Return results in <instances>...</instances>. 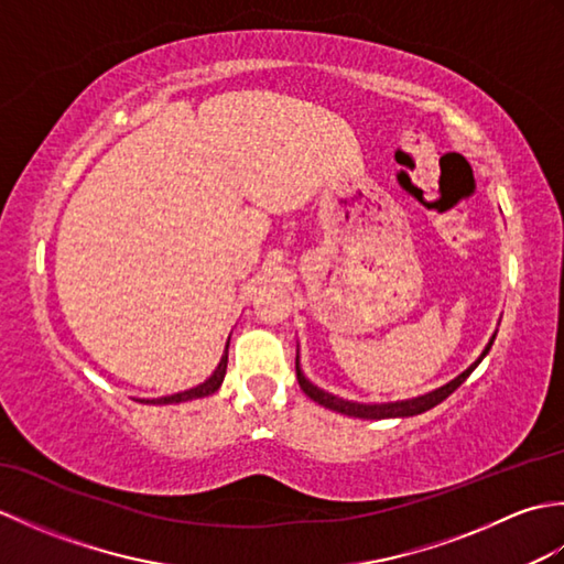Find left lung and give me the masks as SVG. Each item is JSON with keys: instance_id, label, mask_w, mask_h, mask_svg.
I'll list each match as a JSON object with an SVG mask.
<instances>
[{"instance_id": "8db88e82", "label": "left lung", "mask_w": 564, "mask_h": 564, "mask_svg": "<svg viewBox=\"0 0 564 564\" xmlns=\"http://www.w3.org/2000/svg\"><path fill=\"white\" fill-rule=\"evenodd\" d=\"M492 344H495V337L489 339V344L485 346V351H482V356L477 358V361L467 368V370H463V373L458 376V378H453L451 382H446V386H441L438 390H434V392H426V394H422V398H412V400H402V402H386V404H361V402H349V400H341V398H337V394H332V392H325V390H319L317 386H313V382H310L305 376H303V370H301V366H297V358H295V373H297V382H301V388H303V392L307 394L310 400H315L317 404H322V406H327V410H334V412H341V414H346V416H358V419H392V416H414V414H422V412H426V410H431V406H436V404H441L443 400L448 398V394H453L455 390H458L463 382L467 380V376L473 373V370L480 366V361L482 358L489 354V349H492Z\"/></svg>"}]
</instances>
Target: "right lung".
Segmentation results:
<instances>
[{"mask_svg":"<svg viewBox=\"0 0 564 564\" xmlns=\"http://www.w3.org/2000/svg\"><path fill=\"white\" fill-rule=\"evenodd\" d=\"M227 346H230V341H227ZM227 346H225V356L220 358L218 368L213 370V376L200 382V386L191 388V390H184V392H176V394H170V398H158V400H138V402H152V404H176V402H188V400H198V398H208V394H213L215 390L220 388V382L225 378V370H227Z\"/></svg>","mask_w":564,"mask_h":564,"instance_id":"add662e5","label":"right lung"}]
</instances>
